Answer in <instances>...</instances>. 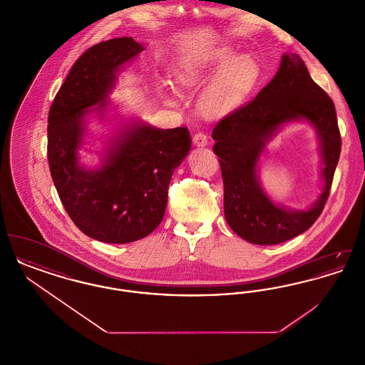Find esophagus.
<instances>
[{
	"instance_id": "obj_1",
	"label": "esophagus",
	"mask_w": 365,
	"mask_h": 365,
	"mask_svg": "<svg viewBox=\"0 0 365 365\" xmlns=\"http://www.w3.org/2000/svg\"><path fill=\"white\" fill-rule=\"evenodd\" d=\"M192 142H194L195 146H201V148H202V146H207V145H208V137H207L204 133L198 131V133L194 134Z\"/></svg>"
}]
</instances>
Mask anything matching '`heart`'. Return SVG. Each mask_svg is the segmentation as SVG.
Here are the masks:
<instances>
[{
	"mask_svg": "<svg viewBox=\"0 0 365 365\" xmlns=\"http://www.w3.org/2000/svg\"><path fill=\"white\" fill-rule=\"evenodd\" d=\"M219 70L201 97V108L210 116L225 115L249 96L259 79L255 58L247 54L234 57L232 51L225 49L205 58L183 61L175 70L176 81L185 87L198 86Z\"/></svg>",
	"mask_w": 365,
	"mask_h": 365,
	"instance_id": "b5f03b06",
	"label": "heart"
}]
</instances>
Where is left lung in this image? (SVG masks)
Listing matches in <instances>:
<instances>
[{"instance_id":"8db88e82","label":"left lung","mask_w":365,"mask_h":365,"mask_svg":"<svg viewBox=\"0 0 365 365\" xmlns=\"http://www.w3.org/2000/svg\"><path fill=\"white\" fill-rule=\"evenodd\" d=\"M295 120H307L317 128L325 165L324 191L307 211L275 205L262 190L257 175L266 142L283 123ZM212 138L225 185V216L237 235L255 245H277L305 232L317 220L330 195L341 134L335 105L313 82L299 56L284 53L272 81L217 123Z\"/></svg>"}]
</instances>
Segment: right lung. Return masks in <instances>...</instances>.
<instances>
[{
	"mask_svg": "<svg viewBox=\"0 0 365 365\" xmlns=\"http://www.w3.org/2000/svg\"><path fill=\"white\" fill-rule=\"evenodd\" d=\"M142 51V43L131 36L91 46L72 66L49 110L53 183L75 226L101 242H134L156 230L175 168L190 150L186 127L163 130L134 122L124 124L109 140L100 168L79 164L87 113L105 112L118 72Z\"/></svg>",
	"mask_w": 365,
	"mask_h": 365,
	"instance_id": "add662e5",
	"label": "right lung"
}]
</instances>
